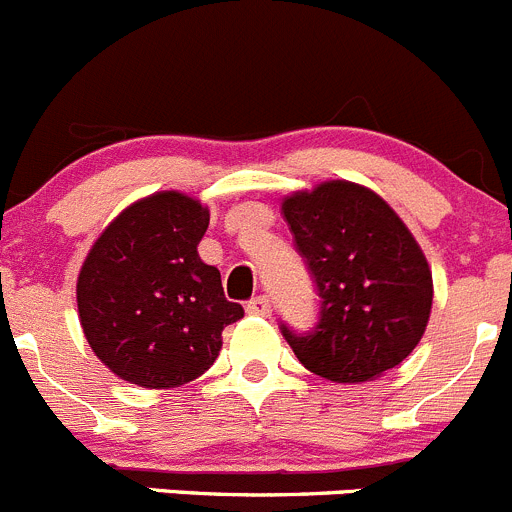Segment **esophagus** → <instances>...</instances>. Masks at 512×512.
<instances>
[{"instance_id":"34e87169","label":"esophagus","mask_w":512,"mask_h":512,"mask_svg":"<svg viewBox=\"0 0 512 512\" xmlns=\"http://www.w3.org/2000/svg\"><path fill=\"white\" fill-rule=\"evenodd\" d=\"M245 308L250 315H270L272 313V303L267 295H257V298L247 300Z\"/></svg>"}]
</instances>
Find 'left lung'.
<instances>
[{
    "label": "left lung",
    "mask_w": 512,
    "mask_h": 512,
    "mask_svg": "<svg viewBox=\"0 0 512 512\" xmlns=\"http://www.w3.org/2000/svg\"><path fill=\"white\" fill-rule=\"evenodd\" d=\"M283 214L318 295L310 331L280 321L300 364L341 384L399 366L432 310V272L412 232L384 199L351 181L293 194Z\"/></svg>",
    "instance_id": "obj_1"
}]
</instances>
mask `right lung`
Masks as SVG:
<instances>
[{
    "label": "right lung",
    "mask_w": 512,
    "mask_h": 512,
    "mask_svg": "<svg viewBox=\"0 0 512 512\" xmlns=\"http://www.w3.org/2000/svg\"><path fill=\"white\" fill-rule=\"evenodd\" d=\"M209 209L179 191L128 207L98 237L78 278L80 326L113 374L146 389L202 376L222 331L245 310L224 298L219 270L197 245Z\"/></svg>",
    "instance_id": "add662e5"
}]
</instances>
